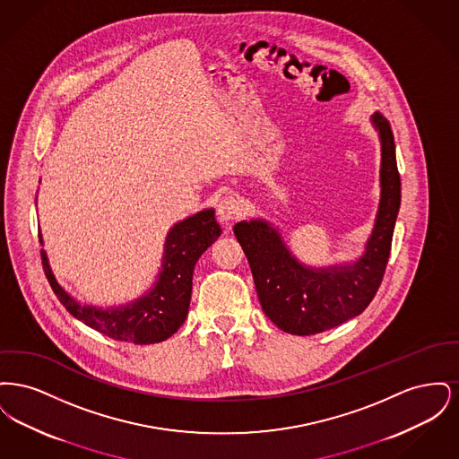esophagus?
Returning a JSON list of instances; mask_svg holds the SVG:
<instances>
[{
	"label": "esophagus",
	"instance_id": "34e87169",
	"mask_svg": "<svg viewBox=\"0 0 459 459\" xmlns=\"http://www.w3.org/2000/svg\"><path fill=\"white\" fill-rule=\"evenodd\" d=\"M244 212V201L238 195H225L220 199L219 206H217V215L220 221H230L242 215Z\"/></svg>",
	"mask_w": 459,
	"mask_h": 459
}]
</instances>
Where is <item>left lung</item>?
Instances as JSON below:
<instances>
[{
    "mask_svg": "<svg viewBox=\"0 0 459 459\" xmlns=\"http://www.w3.org/2000/svg\"><path fill=\"white\" fill-rule=\"evenodd\" d=\"M380 204L365 253L358 262L311 268L292 256L279 230L264 220L239 221L234 234L249 262L264 315L284 332L313 335L358 316L375 298L391 255L401 206V178L391 124L378 111Z\"/></svg>",
    "mask_w": 459,
    "mask_h": 459,
    "instance_id": "left-lung-1",
    "label": "left lung"
}]
</instances>
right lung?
Listing matches in <instances>:
<instances>
[{
  "label": "right lung",
  "instance_id": "add662e5",
  "mask_svg": "<svg viewBox=\"0 0 459 459\" xmlns=\"http://www.w3.org/2000/svg\"><path fill=\"white\" fill-rule=\"evenodd\" d=\"M221 229L212 208L175 223L167 236L158 281L150 292L126 306L81 305L56 282L44 249H41V260L48 282L72 316L109 339L132 344H154L174 335L184 324L191 303L195 264L219 239ZM39 242L43 244L41 234Z\"/></svg>",
  "mask_w": 459,
  "mask_h": 459
}]
</instances>
